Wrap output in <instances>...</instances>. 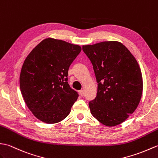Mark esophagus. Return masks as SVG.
Here are the masks:
<instances>
[{
  "instance_id": "esophagus-1",
  "label": "esophagus",
  "mask_w": 158,
  "mask_h": 158,
  "mask_svg": "<svg viewBox=\"0 0 158 158\" xmlns=\"http://www.w3.org/2000/svg\"><path fill=\"white\" fill-rule=\"evenodd\" d=\"M79 93H80V95L81 97H83L84 94H85V93H84V90H81L79 91Z\"/></svg>"
}]
</instances>
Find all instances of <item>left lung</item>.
I'll use <instances>...</instances> for the list:
<instances>
[{
	"mask_svg": "<svg viewBox=\"0 0 158 158\" xmlns=\"http://www.w3.org/2000/svg\"><path fill=\"white\" fill-rule=\"evenodd\" d=\"M93 64L97 96L89 101L90 113L107 127L121 124L139 106L143 92L139 65L122 43L107 41L82 46Z\"/></svg>",
	"mask_w": 158,
	"mask_h": 158,
	"instance_id": "1",
	"label": "left lung"
}]
</instances>
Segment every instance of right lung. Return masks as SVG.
Returning <instances> with one entry per match:
<instances>
[{
	"label": "right lung",
	"mask_w": 158,
	"mask_h": 158,
	"mask_svg": "<svg viewBox=\"0 0 158 158\" xmlns=\"http://www.w3.org/2000/svg\"><path fill=\"white\" fill-rule=\"evenodd\" d=\"M80 51L78 45L48 38L25 59L20 90L27 107L38 120L55 124L69 115L78 94L68 82V69Z\"/></svg>",
	"instance_id": "right-lung-1"
}]
</instances>
